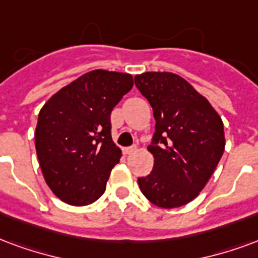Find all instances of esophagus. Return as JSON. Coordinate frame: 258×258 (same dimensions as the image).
<instances>
[{
	"label": "esophagus",
	"instance_id": "1",
	"mask_svg": "<svg viewBox=\"0 0 258 258\" xmlns=\"http://www.w3.org/2000/svg\"><path fill=\"white\" fill-rule=\"evenodd\" d=\"M137 150V146H130V148H123V153L124 154H131L134 153Z\"/></svg>",
	"mask_w": 258,
	"mask_h": 258
}]
</instances>
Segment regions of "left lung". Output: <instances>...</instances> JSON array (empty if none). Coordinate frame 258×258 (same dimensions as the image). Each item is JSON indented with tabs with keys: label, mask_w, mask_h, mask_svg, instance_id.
<instances>
[{
	"label": "left lung",
	"mask_w": 258,
	"mask_h": 258,
	"mask_svg": "<svg viewBox=\"0 0 258 258\" xmlns=\"http://www.w3.org/2000/svg\"><path fill=\"white\" fill-rule=\"evenodd\" d=\"M135 86L153 108L156 133L148 150L153 171L138 177L141 191L160 208H179L197 197L220 161L223 121L209 101L182 76L145 72Z\"/></svg>",
	"instance_id": "obj_1"
}]
</instances>
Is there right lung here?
<instances>
[{
    "label": "right lung",
    "instance_id": "right-lung-1",
    "mask_svg": "<svg viewBox=\"0 0 258 258\" xmlns=\"http://www.w3.org/2000/svg\"><path fill=\"white\" fill-rule=\"evenodd\" d=\"M133 86L130 74L95 70L42 106L35 149L47 186L61 201L85 207L104 194L121 157L110 135V113Z\"/></svg>",
    "mask_w": 258,
    "mask_h": 258
}]
</instances>
